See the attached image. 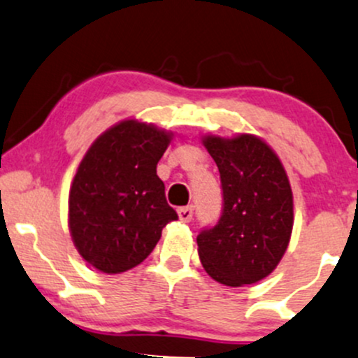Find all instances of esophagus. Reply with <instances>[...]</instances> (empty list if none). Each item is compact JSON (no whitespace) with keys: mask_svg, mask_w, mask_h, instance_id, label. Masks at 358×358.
Wrapping results in <instances>:
<instances>
[{"mask_svg":"<svg viewBox=\"0 0 358 358\" xmlns=\"http://www.w3.org/2000/svg\"><path fill=\"white\" fill-rule=\"evenodd\" d=\"M178 217L182 222H190L193 217V207L192 205H187V207H180L178 208Z\"/></svg>","mask_w":358,"mask_h":358,"instance_id":"obj_1","label":"esophagus"}]
</instances>
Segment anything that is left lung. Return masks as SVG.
Listing matches in <instances>:
<instances>
[{
    "label": "left lung",
    "instance_id": "left-lung-1",
    "mask_svg": "<svg viewBox=\"0 0 358 358\" xmlns=\"http://www.w3.org/2000/svg\"><path fill=\"white\" fill-rule=\"evenodd\" d=\"M202 143L219 168L224 208L196 237L200 261L220 285H252L276 269L289 244V180L278 155L254 134H208Z\"/></svg>",
    "mask_w": 358,
    "mask_h": 358
}]
</instances>
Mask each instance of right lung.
I'll return each instance as SVG.
<instances>
[{"label":"right lung","instance_id":"1","mask_svg":"<svg viewBox=\"0 0 358 358\" xmlns=\"http://www.w3.org/2000/svg\"><path fill=\"white\" fill-rule=\"evenodd\" d=\"M173 134L124 119L82 158L69 193V229L84 261L108 274L141 264L178 215L156 165Z\"/></svg>","mask_w":358,"mask_h":358}]
</instances>
